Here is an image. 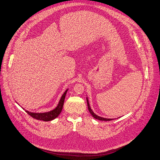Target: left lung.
Wrapping results in <instances>:
<instances>
[{
    "instance_id": "1",
    "label": "left lung",
    "mask_w": 160,
    "mask_h": 160,
    "mask_svg": "<svg viewBox=\"0 0 160 160\" xmlns=\"http://www.w3.org/2000/svg\"><path fill=\"white\" fill-rule=\"evenodd\" d=\"M86 100H87V104H88V110H89L90 113H91V115L93 116V118H95V119H98V120H99V121H111L112 120V119H106V118H103V117H101L99 116H98L97 115H96L95 113H93V111L91 109V108L90 106V103H89V102H88V98H86Z\"/></svg>"
}]
</instances>
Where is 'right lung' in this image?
<instances>
[{
	"mask_svg": "<svg viewBox=\"0 0 160 160\" xmlns=\"http://www.w3.org/2000/svg\"><path fill=\"white\" fill-rule=\"evenodd\" d=\"M67 91H68V89L62 94V96H61V98L60 99V101H59L57 107L52 111H50L48 112H45V113H33V112H29L26 110V112L29 115H30L32 117L38 120H41L43 121H49L55 119V118H57L61 113L65 96H66Z\"/></svg>",
	"mask_w": 160,
	"mask_h": 160,
	"instance_id": "1",
	"label": "right lung"
}]
</instances>
